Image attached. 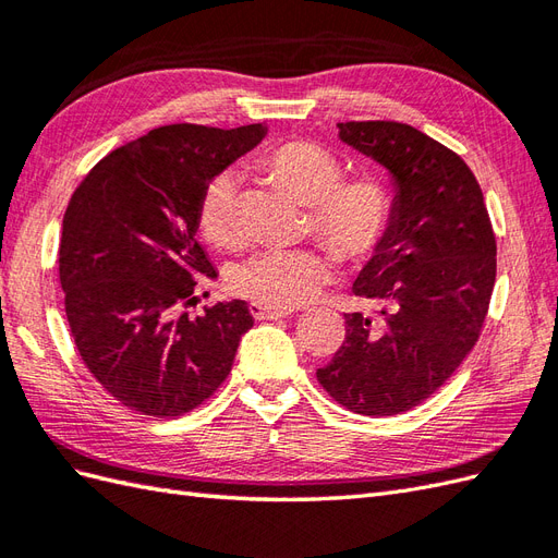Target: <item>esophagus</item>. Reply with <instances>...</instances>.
Wrapping results in <instances>:
<instances>
[{"instance_id":"obj_1","label":"esophagus","mask_w":558,"mask_h":558,"mask_svg":"<svg viewBox=\"0 0 558 558\" xmlns=\"http://www.w3.org/2000/svg\"><path fill=\"white\" fill-rule=\"evenodd\" d=\"M251 314L256 316L258 320H277V318L289 316L291 310H275V307L260 305V302H251Z\"/></svg>"}]
</instances>
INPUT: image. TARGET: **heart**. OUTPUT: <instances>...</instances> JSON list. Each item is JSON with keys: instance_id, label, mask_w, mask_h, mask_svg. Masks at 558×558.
<instances>
[{"instance_id": "1", "label": "heart", "mask_w": 558, "mask_h": 558, "mask_svg": "<svg viewBox=\"0 0 558 558\" xmlns=\"http://www.w3.org/2000/svg\"><path fill=\"white\" fill-rule=\"evenodd\" d=\"M269 183L307 207L312 232L347 265L373 260L391 238L396 197L381 177L342 179V162L312 142H283L258 158ZM197 232L209 246L234 251L244 242L240 181L214 177L197 202ZM330 277V260L318 248L263 251L238 269L232 289L275 310L300 307Z\"/></svg>"}]
</instances>
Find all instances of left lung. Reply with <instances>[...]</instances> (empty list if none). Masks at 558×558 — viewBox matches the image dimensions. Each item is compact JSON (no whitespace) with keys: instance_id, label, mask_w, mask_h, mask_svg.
<instances>
[{"instance_id":"1","label":"left lung","mask_w":558,"mask_h":558,"mask_svg":"<svg viewBox=\"0 0 558 558\" xmlns=\"http://www.w3.org/2000/svg\"><path fill=\"white\" fill-rule=\"evenodd\" d=\"M340 140L396 181L386 246L353 283L377 316L347 314V335L318 384L342 408L393 416L430 398L480 340L496 283V234L459 154L396 121L337 123Z\"/></svg>"}]
</instances>
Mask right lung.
<instances>
[{
    "label": "right lung",
    "instance_id": "obj_1",
    "mask_svg": "<svg viewBox=\"0 0 558 558\" xmlns=\"http://www.w3.org/2000/svg\"><path fill=\"white\" fill-rule=\"evenodd\" d=\"M267 128L177 123L111 150L83 177L62 218L60 286L74 344L90 375L128 410L181 416L230 375L253 326L244 300L189 316L199 277H216L199 246L207 183Z\"/></svg>",
    "mask_w": 558,
    "mask_h": 558
}]
</instances>
